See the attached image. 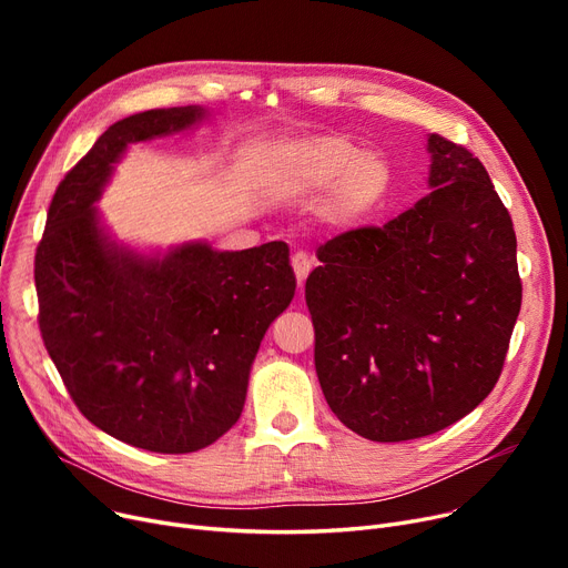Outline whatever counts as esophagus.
<instances>
[{
  "label": "esophagus",
  "instance_id": "obj_1",
  "mask_svg": "<svg viewBox=\"0 0 568 568\" xmlns=\"http://www.w3.org/2000/svg\"><path fill=\"white\" fill-rule=\"evenodd\" d=\"M292 268H294L296 283H300V287H304V283H306V278H308V274H311V268H313L311 257H308L306 253H296V255L292 257Z\"/></svg>",
  "mask_w": 568,
  "mask_h": 568
}]
</instances>
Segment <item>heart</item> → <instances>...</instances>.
Wrapping results in <instances>:
<instances>
[{
	"label": "heart",
	"instance_id": "b5f03b06",
	"mask_svg": "<svg viewBox=\"0 0 568 568\" xmlns=\"http://www.w3.org/2000/svg\"><path fill=\"white\" fill-rule=\"evenodd\" d=\"M274 186L290 200L320 197L317 214L334 230H356L392 195L394 168L375 149L341 135H306L281 146Z\"/></svg>",
	"mask_w": 568,
	"mask_h": 568
}]
</instances>
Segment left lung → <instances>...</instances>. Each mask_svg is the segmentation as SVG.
<instances>
[{"label":"left lung","instance_id":"8db88e82","mask_svg":"<svg viewBox=\"0 0 568 568\" xmlns=\"http://www.w3.org/2000/svg\"><path fill=\"white\" fill-rule=\"evenodd\" d=\"M428 154L430 193L326 242L306 281L322 394L373 442L433 435L479 405L523 302L514 223L486 168L435 133Z\"/></svg>","mask_w":568,"mask_h":568}]
</instances>
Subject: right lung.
<instances>
[{
  "label": "right lung",
  "mask_w": 568,
  "mask_h": 568,
  "mask_svg": "<svg viewBox=\"0 0 568 568\" xmlns=\"http://www.w3.org/2000/svg\"><path fill=\"white\" fill-rule=\"evenodd\" d=\"M204 116L184 105L112 124L57 186L37 248L41 336L73 403L103 433L156 454L200 452L236 424L260 343L296 290L283 242L142 253L105 230L97 202L129 144Z\"/></svg>",
  "instance_id": "add662e5"
}]
</instances>
